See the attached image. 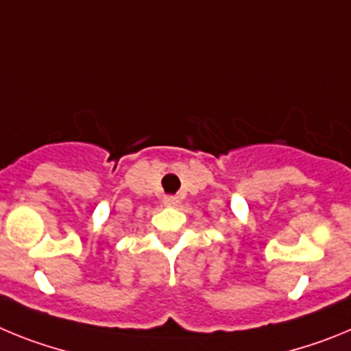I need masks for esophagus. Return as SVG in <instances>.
I'll use <instances>...</instances> for the list:
<instances>
[{
	"mask_svg": "<svg viewBox=\"0 0 351 351\" xmlns=\"http://www.w3.org/2000/svg\"><path fill=\"white\" fill-rule=\"evenodd\" d=\"M163 204L169 207H173V206H178L179 204V198L178 197H173V195H167L165 198H163Z\"/></svg>",
	"mask_w": 351,
	"mask_h": 351,
	"instance_id": "obj_1",
	"label": "esophagus"
}]
</instances>
